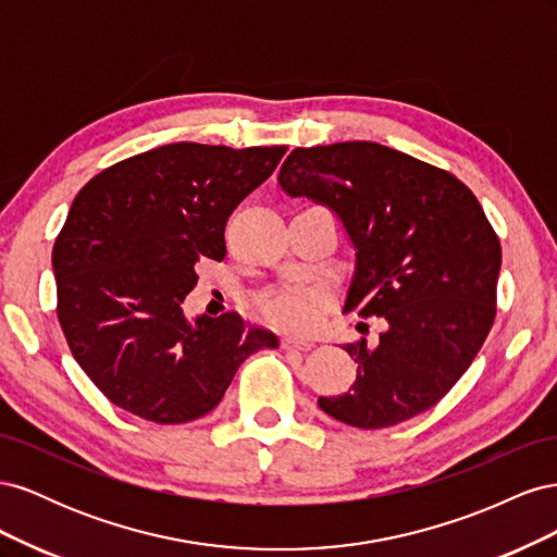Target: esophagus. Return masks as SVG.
I'll use <instances>...</instances> for the list:
<instances>
[{"mask_svg": "<svg viewBox=\"0 0 557 557\" xmlns=\"http://www.w3.org/2000/svg\"><path fill=\"white\" fill-rule=\"evenodd\" d=\"M313 344L309 339H299V336H283L281 348L285 350H309Z\"/></svg>", "mask_w": 557, "mask_h": 557, "instance_id": "obj_1", "label": "esophagus"}]
</instances>
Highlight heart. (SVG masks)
I'll return each instance as SVG.
<instances>
[{
	"mask_svg": "<svg viewBox=\"0 0 557 557\" xmlns=\"http://www.w3.org/2000/svg\"><path fill=\"white\" fill-rule=\"evenodd\" d=\"M330 307V293L318 283L283 285L258 299V311L269 325L293 332H309Z\"/></svg>",
	"mask_w": 557,
	"mask_h": 557,
	"instance_id": "obj_1",
	"label": "heart"
}]
</instances>
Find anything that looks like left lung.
Segmentation results:
<instances>
[{
    "mask_svg": "<svg viewBox=\"0 0 557 557\" xmlns=\"http://www.w3.org/2000/svg\"><path fill=\"white\" fill-rule=\"evenodd\" d=\"M278 183L342 218L358 250L346 311L376 315L383 327L376 342L344 344L356 383L318 407L360 430L434 407L474 362L497 313L502 246L476 195L374 141L295 148Z\"/></svg>",
    "mask_w": 557,
    "mask_h": 557,
    "instance_id": "left-lung-1",
    "label": "left lung"
}]
</instances>
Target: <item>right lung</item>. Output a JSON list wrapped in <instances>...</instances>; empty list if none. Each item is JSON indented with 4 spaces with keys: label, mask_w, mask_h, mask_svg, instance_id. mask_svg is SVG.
Segmentation results:
<instances>
[{
    "label": "right lung",
    "mask_w": 557,
    "mask_h": 557,
    "mask_svg": "<svg viewBox=\"0 0 557 557\" xmlns=\"http://www.w3.org/2000/svg\"><path fill=\"white\" fill-rule=\"evenodd\" d=\"M288 146L166 144L107 166L76 195L53 246L58 320L102 395L158 425L223 399L274 332L227 311L183 315L201 260L225 258V225Z\"/></svg>",
    "instance_id": "obj_1"
}]
</instances>
